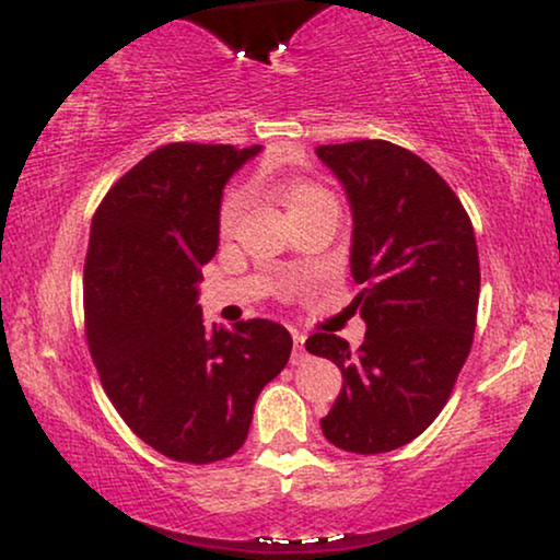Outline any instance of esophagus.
<instances>
[{
	"label": "esophagus",
	"mask_w": 560,
	"mask_h": 560,
	"mask_svg": "<svg viewBox=\"0 0 560 560\" xmlns=\"http://www.w3.org/2000/svg\"><path fill=\"white\" fill-rule=\"evenodd\" d=\"M293 341H295V349H293V364H301L305 357V336L301 331H293Z\"/></svg>",
	"instance_id": "34e87169"
}]
</instances>
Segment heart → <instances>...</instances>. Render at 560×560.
I'll return each mask as SVG.
<instances>
[{"label": "heart", "instance_id": "1", "mask_svg": "<svg viewBox=\"0 0 560 560\" xmlns=\"http://www.w3.org/2000/svg\"><path fill=\"white\" fill-rule=\"evenodd\" d=\"M280 196L288 201V209L295 211L301 206L316 201V198L328 196L326 190H320L318 186H311V183H288V186H280ZM244 206H247V198L242 194H232L224 201V209H221V229L229 232L236 221H240Z\"/></svg>", "mask_w": 560, "mask_h": 560}]
</instances>
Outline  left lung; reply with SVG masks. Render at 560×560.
I'll list each match as a JSON object with an SVG mask.
<instances>
[{
    "mask_svg": "<svg viewBox=\"0 0 560 560\" xmlns=\"http://www.w3.org/2000/svg\"><path fill=\"white\" fill-rule=\"evenodd\" d=\"M351 209V278L364 341L313 334L305 349L341 370L320 431L351 454H385L439 418L469 357L479 305L471 221L425 160L385 140L320 144Z\"/></svg>",
    "mask_w": 560,
    "mask_h": 560,
    "instance_id": "obj_1",
    "label": "left lung"
}]
</instances>
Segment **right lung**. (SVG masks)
<instances>
[{
	"label": "right lung",
	"mask_w": 560,
	"mask_h": 560,
	"mask_svg": "<svg viewBox=\"0 0 560 560\" xmlns=\"http://www.w3.org/2000/svg\"><path fill=\"white\" fill-rule=\"evenodd\" d=\"M259 150L165 144L114 183L91 221V359L125 423L173 462L211 464L240 451L259 393L293 349L275 320L209 328L198 305L224 186Z\"/></svg>",
	"instance_id": "1"
}]
</instances>
